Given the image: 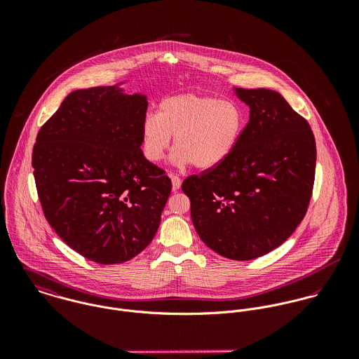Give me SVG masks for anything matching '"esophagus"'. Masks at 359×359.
Masks as SVG:
<instances>
[{
	"label": "esophagus",
	"instance_id": "obj_1",
	"mask_svg": "<svg viewBox=\"0 0 359 359\" xmlns=\"http://www.w3.org/2000/svg\"><path fill=\"white\" fill-rule=\"evenodd\" d=\"M170 178H171V184H172V191H178L181 188V178L174 174H170Z\"/></svg>",
	"mask_w": 359,
	"mask_h": 359
}]
</instances>
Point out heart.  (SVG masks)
Masks as SVG:
<instances>
[{
  "mask_svg": "<svg viewBox=\"0 0 359 359\" xmlns=\"http://www.w3.org/2000/svg\"><path fill=\"white\" fill-rule=\"evenodd\" d=\"M245 124V110L235 101L191 93L171 95L158 103L157 114L144 117L142 152L157 163L174 137L172 164L184 167L194 163L201 170H210L233 154Z\"/></svg>",
  "mask_w": 359,
  "mask_h": 359,
  "instance_id": "obj_1",
  "label": "heart"
}]
</instances>
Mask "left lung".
Instances as JSON below:
<instances>
[{"mask_svg":"<svg viewBox=\"0 0 359 359\" xmlns=\"http://www.w3.org/2000/svg\"><path fill=\"white\" fill-rule=\"evenodd\" d=\"M250 109L233 154L182 184L194 226L219 256L248 261L279 248L303 221L316 147L306 118L276 91L233 88Z\"/></svg>","mask_w":359,"mask_h":359,"instance_id":"1","label":"left lung"}]
</instances>
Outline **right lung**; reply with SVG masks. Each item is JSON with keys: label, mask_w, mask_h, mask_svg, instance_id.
<instances>
[{"label": "right lung", "mask_w": 359, "mask_h": 359, "mask_svg": "<svg viewBox=\"0 0 359 359\" xmlns=\"http://www.w3.org/2000/svg\"><path fill=\"white\" fill-rule=\"evenodd\" d=\"M123 84L70 93L33 148L47 221L69 248L98 264L140 255L171 194V180L141 149L148 97Z\"/></svg>", "instance_id": "add662e5"}]
</instances>
